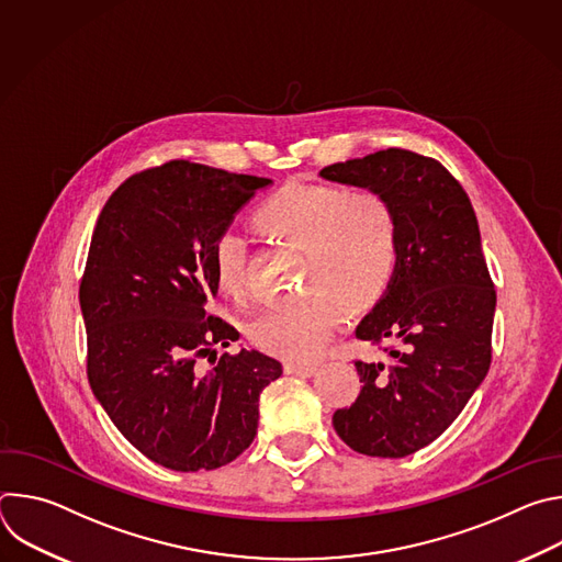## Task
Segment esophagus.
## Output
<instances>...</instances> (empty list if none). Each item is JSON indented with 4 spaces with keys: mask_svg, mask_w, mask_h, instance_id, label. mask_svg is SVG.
Returning <instances> with one entry per match:
<instances>
[{
    "mask_svg": "<svg viewBox=\"0 0 562 562\" xmlns=\"http://www.w3.org/2000/svg\"><path fill=\"white\" fill-rule=\"evenodd\" d=\"M317 371L315 364H302V362H286L284 364V373L289 375H300V378H308Z\"/></svg>",
    "mask_w": 562,
    "mask_h": 562,
    "instance_id": "34e87169",
    "label": "esophagus"
}]
</instances>
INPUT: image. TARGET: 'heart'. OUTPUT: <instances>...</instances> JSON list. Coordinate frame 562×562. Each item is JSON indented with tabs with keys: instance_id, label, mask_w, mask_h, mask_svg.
Segmentation results:
<instances>
[{
	"instance_id": "1",
	"label": "heart",
	"mask_w": 562,
	"mask_h": 562,
	"mask_svg": "<svg viewBox=\"0 0 562 562\" xmlns=\"http://www.w3.org/2000/svg\"><path fill=\"white\" fill-rule=\"evenodd\" d=\"M271 235L304 247V282L315 289L300 302L278 304L249 319L251 345L269 356L308 362L323 356L345 327L347 302H378L400 260V226L393 204L375 189L289 182L258 209ZM247 237L226 226L211 247L213 280L222 293L245 295Z\"/></svg>"
}]
</instances>
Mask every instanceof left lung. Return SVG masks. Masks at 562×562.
<instances>
[{"instance_id": "8db88e82", "label": "left lung", "mask_w": 562, "mask_h": 562, "mask_svg": "<svg viewBox=\"0 0 562 562\" xmlns=\"http://www.w3.org/2000/svg\"><path fill=\"white\" fill-rule=\"evenodd\" d=\"M319 176L375 189L400 226L397 271L356 338L384 347L389 362L356 360L360 395L334 414L358 453L405 458L460 416L492 364L496 289L480 228L460 182L434 157L386 148L325 167Z\"/></svg>"}]
</instances>
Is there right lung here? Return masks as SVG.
<instances>
[{
	"label": "right lung",
	"mask_w": 562,
	"mask_h": 562,
	"mask_svg": "<svg viewBox=\"0 0 562 562\" xmlns=\"http://www.w3.org/2000/svg\"><path fill=\"white\" fill-rule=\"evenodd\" d=\"M267 184L173 159L124 180L93 228L79 282L87 375L120 434L167 469L235 460L258 434L262 389L282 375L260 351L217 358L239 334L206 313L215 237Z\"/></svg>",
	"instance_id": "right-lung-1"
}]
</instances>
